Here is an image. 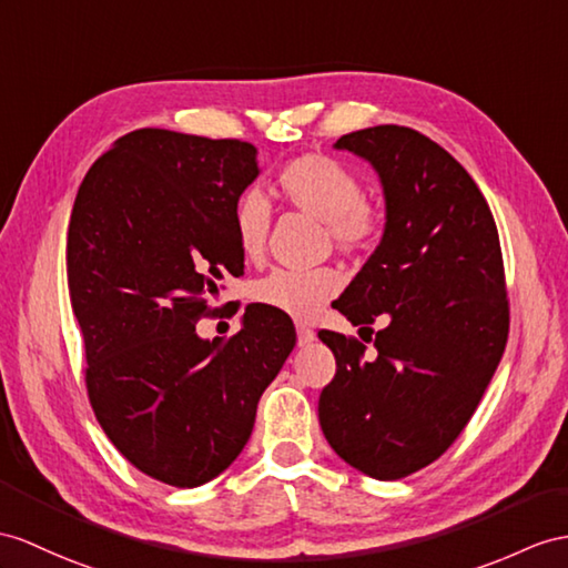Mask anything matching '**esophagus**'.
<instances>
[{"label":"esophagus","instance_id":"esophagus-1","mask_svg":"<svg viewBox=\"0 0 568 568\" xmlns=\"http://www.w3.org/2000/svg\"><path fill=\"white\" fill-rule=\"evenodd\" d=\"M296 335H298V347H308V344L315 339V332L306 325H296Z\"/></svg>","mask_w":568,"mask_h":568}]
</instances>
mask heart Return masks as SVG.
Returning <instances> with one entry per match:
<instances>
[{"mask_svg":"<svg viewBox=\"0 0 568 568\" xmlns=\"http://www.w3.org/2000/svg\"><path fill=\"white\" fill-rule=\"evenodd\" d=\"M280 195L298 212L325 221L329 239L342 251H366L381 236V214L362 200V183L335 159L303 154L276 175ZM270 231V204L257 190H247L233 206V233L245 260H260ZM342 276L329 267L274 270L253 288V298L270 311L313 321L339 292Z\"/></svg>","mask_w":568,"mask_h":568,"instance_id":"obj_1","label":"heart"}]
</instances>
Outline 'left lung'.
Masks as SVG:
<instances>
[{
    "instance_id": "obj_1",
    "label": "left lung",
    "mask_w": 568,
    "mask_h": 568,
    "mask_svg": "<svg viewBox=\"0 0 568 568\" xmlns=\"http://www.w3.org/2000/svg\"><path fill=\"white\" fill-rule=\"evenodd\" d=\"M378 175L385 202L376 251L337 298L352 325L388 315L376 358L321 332L337 373L317 403L323 434L373 479H403L460 436L508 337L504 257L489 204L444 146L399 124L335 142Z\"/></svg>"
}]
</instances>
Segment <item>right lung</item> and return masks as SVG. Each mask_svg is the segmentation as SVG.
<instances>
[{"mask_svg":"<svg viewBox=\"0 0 568 568\" xmlns=\"http://www.w3.org/2000/svg\"><path fill=\"white\" fill-rule=\"evenodd\" d=\"M257 175L247 142L136 130L91 165L69 219V301L95 419L171 487H200L239 458L296 344L294 323L262 306L229 339L195 329L221 282L243 274L233 206Z\"/></svg>","mask_w":568,"mask_h":568,"instance_id":"obj_1","label":"right lung"}]
</instances>
